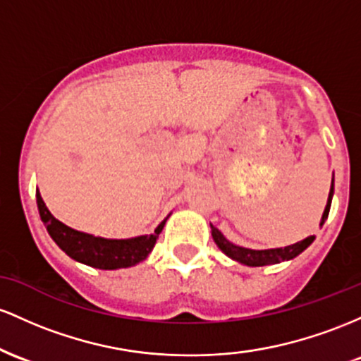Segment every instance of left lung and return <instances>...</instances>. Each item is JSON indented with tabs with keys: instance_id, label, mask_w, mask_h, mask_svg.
Returning a JSON list of instances; mask_svg holds the SVG:
<instances>
[{
	"instance_id": "left-lung-1",
	"label": "left lung",
	"mask_w": 361,
	"mask_h": 361,
	"mask_svg": "<svg viewBox=\"0 0 361 361\" xmlns=\"http://www.w3.org/2000/svg\"><path fill=\"white\" fill-rule=\"evenodd\" d=\"M333 192H334V182H333V185H331L329 200H327V206H326V209H324L322 224L326 221L327 214H329L331 201H333ZM212 233H213L214 242H216V245L224 250L226 256L235 259V261L242 262V264H245V266H268V264H276V262H281V261H288V259L297 257L298 254L303 252V250H305L307 247L314 242V237H307L305 240L297 242V244L288 245V247H281V249L252 250V249H244V247L233 245L232 242L226 240L224 235H221L220 230L213 225H212Z\"/></svg>"
}]
</instances>
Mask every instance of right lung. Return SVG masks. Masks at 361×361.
<instances>
[{
    "instance_id": "1",
    "label": "right lung",
    "mask_w": 361,
    "mask_h": 361,
    "mask_svg": "<svg viewBox=\"0 0 361 361\" xmlns=\"http://www.w3.org/2000/svg\"><path fill=\"white\" fill-rule=\"evenodd\" d=\"M35 197H37L40 220L46 225L52 240L71 259L99 269L129 268V266H135L143 259H147L157 244V238H159L165 221H161L157 226L155 233L152 235L128 238V240H109V238L93 237V235L78 232V230H73L70 226L61 224L47 209L39 191Z\"/></svg>"
}]
</instances>
